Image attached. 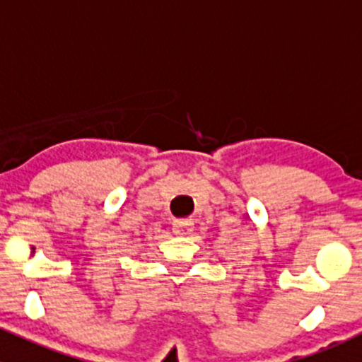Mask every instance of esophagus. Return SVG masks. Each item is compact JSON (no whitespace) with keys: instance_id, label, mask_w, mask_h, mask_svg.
Returning a JSON list of instances; mask_svg holds the SVG:
<instances>
[{"instance_id":"esophagus-1","label":"esophagus","mask_w":362,"mask_h":362,"mask_svg":"<svg viewBox=\"0 0 362 362\" xmlns=\"http://www.w3.org/2000/svg\"><path fill=\"white\" fill-rule=\"evenodd\" d=\"M192 228H194V224L189 218H180V221L173 222V233L178 236H187L192 231Z\"/></svg>"}]
</instances>
